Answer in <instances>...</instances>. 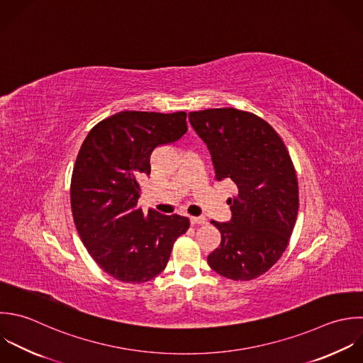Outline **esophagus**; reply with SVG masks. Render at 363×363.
Wrapping results in <instances>:
<instances>
[{"label": "esophagus", "mask_w": 363, "mask_h": 363, "mask_svg": "<svg viewBox=\"0 0 363 363\" xmlns=\"http://www.w3.org/2000/svg\"><path fill=\"white\" fill-rule=\"evenodd\" d=\"M191 223L192 225H205L206 223V218H203V216H198V218L192 216L191 218Z\"/></svg>", "instance_id": "34e87169"}]
</instances>
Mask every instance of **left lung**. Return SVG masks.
I'll use <instances>...</instances> for the list:
<instances>
[{
	"instance_id": "8db88e82",
	"label": "left lung",
	"mask_w": 363,
	"mask_h": 363,
	"mask_svg": "<svg viewBox=\"0 0 363 363\" xmlns=\"http://www.w3.org/2000/svg\"><path fill=\"white\" fill-rule=\"evenodd\" d=\"M206 144L216 181L232 179L230 222H215L222 240L208 256L218 274L249 281L270 270L286 252L298 213V182L290 154L263 118L233 107L191 111Z\"/></svg>"
}]
</instances>
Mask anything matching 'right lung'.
Returning <instances> with one entry per match:
<instances>
[{"mask_svg": "<svg viewBox=\"0 0 363 363\" xmlns=\"http://www.w3.org/2000/svg\"><path fill=\"white\" fill-rule=\"evenodd\" d=\"M186 130L185 111H120L97 123L79 150L70 182L73 220L89 255L118 281L157 277L189 228L185 216L137 206L152 151Z\"/></svg>", "mask_w": 363, "mask_h": 363, "instance_id": "right-lung-1", "label": "right lung"}]
</instances>
